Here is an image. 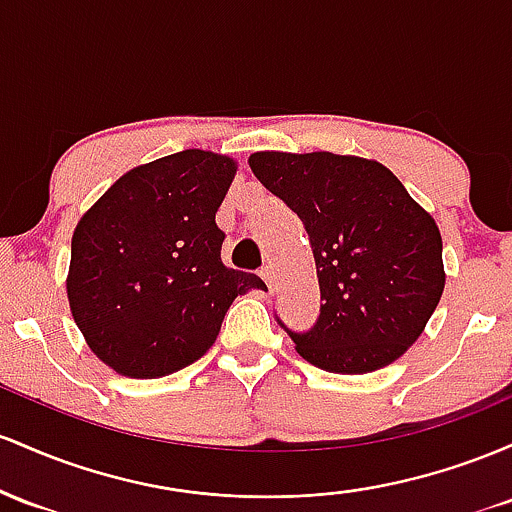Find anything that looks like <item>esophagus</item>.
Returning a JSON list of instances; mask_svg holds the SVG:
<instances>
[{"mask_svg":"<svg viewBox=\"0 0 512 512\" xmlns=\"http://www.w3.org/2000/svg\"><path fill=\"white\" fill-rule=\"evenodd\" d=\"M261 278L266 280V285L271 287V290H273V285H275V273H273V266H263V268H261Z\"/></svg>","mask_w":512,"mask_h":512,"instance_id":"esophagus-1","label":"esophagus"}]
</instances>
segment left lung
<instances>
[{
    "instance_id": "1",
    "label": "left lung",
    "mask_w": 512,
    "mask_h": 512,
    "mask_svg": "<svg viewBox=\"0 0 512 512\" xmlns=\"http://www.w3.org/2000/svg\"><path fill=\"white\" fill-rule=\"evenodd\" d=\"M251 171L297 212L321 290L317 324L290 333L307 363L365 375L409 350L445 287L433 217L380 162L331 152H256Z\"/></svg>"
}]
</instances>
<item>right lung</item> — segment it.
Instances as JSON below:
<instances>
[{
    "label": "right lung",
    "mask_w": 512,
    "mask_h": 512,
    "mask_svg": "<svg viewBox=\"0 0 512 512\" xmlns=\"http://www.w3.org/2000/svg\"><path fill=\"white\" fill-rule=\"evenodd\" d=\"M234 159L186 149L128 171L79 220L67 297L96 358L154 380L195 363L220 333L254 273L222 263L215 212Z\"/></svg>",
    "instance_id": "add662e5"
}]
</instances>
